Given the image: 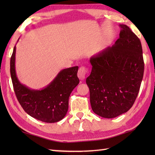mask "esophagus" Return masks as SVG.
<instances>
[{"mask_svg": "<svg viewBox=\"0 0 155 155\" xmlns=\"http://www.w3.org/2000/svg\"><path fill=\"white\" fill-rule=\"evenodd\" d=\"M87 73V69L85 68L84 67H81L79 69H78V77L79 78L80 80H84L85 78V76H86V74Z\"/></svg>", "mask_w": 155, "mask_h": 155, "instance_id": "obj_1", "label": "esophagus"}]
</instances>
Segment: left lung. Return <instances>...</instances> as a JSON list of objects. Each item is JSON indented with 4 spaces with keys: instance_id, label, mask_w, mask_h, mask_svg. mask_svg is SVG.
<instances>
[{
    "instance_id": "left-lung-1",
    "label": "left lung",
    "mask_w": 155,
    "mask_h": 155,
    "mask_svg": "<svg viewBox=\"0 0 155 155\" xmlns=\"http://www.w3.org/2000/svg\"><path fill=\"white\" fill-rule=\"evenodd\" d=\"M120 37L90 58L92 71L86 83L92 110L107 118L117 117L133 107L144 74L143 49L130 28L120 25Z\"/></svg>"
}]
</instances>
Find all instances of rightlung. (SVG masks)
<instances>
[{
	"mask_svg": "<svg viewBox=\"0 0 155 155\" xmlns=\"http://www.w3.org/2000/svg\"><path fill=\"white\" fill-rule=\"evenodd\" d=\"M15 55L16 45L11 58V75L15 94L23 109L32 117L45 123L62 120L68 111L70 94L79 83L78 66L61 70L42 89H32L22 84L16 76Z\"/></svg>",
	"mask_w": 155,
	"mask_h": 155,
	"instance_id": "obj_1",
	"label": "right lung"
}]
</instances>
